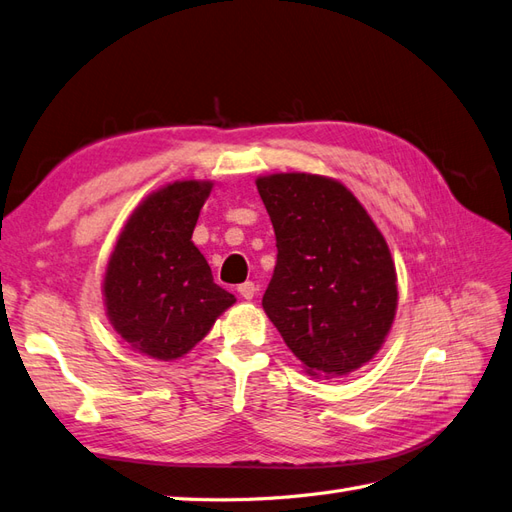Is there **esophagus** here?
<instances>
[{
  "label": "esophagus",
  "instance_id": "1",
  "mask_svg": "<svg viewBox=\"0 0 512 512\" xmlns=\"http://www.w3.org/2000/svg\"><path fill=\"white\" fill-rule=\"evenodd\" d=\"M238 294H240L244 300H253L255 294H257V287H255L253 281H246V283H242V285L238 287Z\"/></svg>",
  "mask_w": 512,
  "mask_h": 512
}]
</instances>
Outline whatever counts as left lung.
Masks as SVG:
<instances>
[{
	"label": "left lung",
	"instance_id": "8db88e82",
	"mask_svg": "<svg viewBox=\"0 0 512 512\" xmlns=\"http://www.w3.org/2000/svg\"><path fill=\"white\" fill-rule=\"evenodd\" d=\"M276 233V268L264 306L313 377H341L371 362L399 304L384 233L339 180L304 171L259 175Z\"/></svg>",
	"mask_w": 512,
	"mask_h": 512
}]
</instances>
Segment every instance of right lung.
I'll return each instance as SVG.
<instances>
[{"instance_id":"obj_1","label":"right lung","mask_w":512,"mask_h":512,"mask_svg":"<svg viewBox=\"0 0 512 512\" xmlns=\"http://www.w3.org/2000/svg\"><path fill=\"white\" fill-rule=\"evenodd\" d=\"M212 180H175L130 212L102 276L109 324L137 354L173 362L212 330L236 296L214 283L193 242Z\"/></svg>"}]
</instances>
